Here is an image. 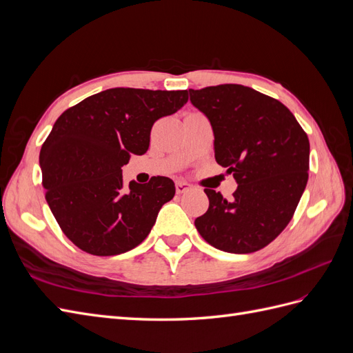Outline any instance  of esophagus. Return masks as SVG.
I'll return each mask as SVG.
<instances>
[{
    "instance_id": "esophagus-1",
    "label": "esophagus",
    "mask_w": 353,
    "mask_h": 353,
    "mask_svg": "<svg viewBox=\"0 0 353 353\" xmlns=\"http://www.w3.org/2000/svg\"><path fill=\"white\" fill-rule=\"evenodd\" d=\"M175 188H176V194H184L191 190V185L185 183V181H176Z\"/></svg>"
}]
</instances>
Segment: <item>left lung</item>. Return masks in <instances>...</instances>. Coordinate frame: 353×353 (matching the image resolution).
I'll return each instance as SVG.
<instances>
[{"label":"left lung","instance_id":"8db88e82","mask_svg":"<svg viewBox=\"0 0 353 353\" xmlns=\"http://www.w3.org/2000/svg\"><path fill=\"white\" fill-rule=\"evenodd\" d=\"M213 130L216 162L237 181L234 199L205 188L209 209L200 236L228 253L263 249L287 227L309 170V140L283 103L237 83L190 90Z\"/></svg>","mask_w":353,"mask_h":353}]
</instances>
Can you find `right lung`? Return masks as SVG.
I'll list each match as a JSON object with an SVG mask.
<instances>
[{
  "label": "right lung",
  "instance_id": "obj_1",
  "mask_svg": "<svg viewBox=\"0 0 353 353\" xmlns=\"http://www.w3.org/2000/svg\"><path fill=\"white\" fill-rule=\"evenodd\" d=\"M188 91L110 88L63 112L41 147L46 200L66 237L95 256L137 248L175 196L174 181L153 176L123 187L122 166L150 145L153 123L178 112Z\"/></svg>",
  "mask_w": 353,
  "mask_h": 353
}]
</instances>
